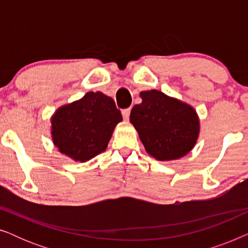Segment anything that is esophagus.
Returning <instances> with one entry per match:
<instances>
[{"instance_id":"34e87169","label":"esophagus","mask_w":248,"mask_h":248,"mask_svg":"<svg viewBox=\"0 0 248 248\" xmlns=\"http://www.w3.org/2000/svg\"><path fill=\"white\" fill-rule=\"evenodd\" d=\"M130 114H131L130 108H126V109L122 110V115H123V118L125 121H128V118H130Z\"/></svg>"}]
</instances>
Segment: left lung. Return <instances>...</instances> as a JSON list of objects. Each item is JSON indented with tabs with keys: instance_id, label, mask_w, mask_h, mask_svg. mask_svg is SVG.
<instances>
[{
	"instance_id": "obj_1",
	"label": "left lung",
	"mask_w": 248,
	"mask_h": 248,
	"mask_svg": "<svg viewBox=\"0 0 248 248\" xmlns=\"http://www.w3.org/2000/svg\"><path fill=\"white\" fill-rule=\"evenodd\" d=\"M142 103L132 108L130 122L145 151L159 161L184 157L200 135V118L191 105L159 90L141 91Z\"/></svg>"
}]
</instances>
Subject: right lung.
Wrapping results in <instances>:
<instances>
[{
  "label": "right lung",
  "mask_w": 248,
  "mask_h": 248,
  "mask_svg": "<svg viewBox=\"0 0 248 248\" xmlns=\"http://www.w3.org/2000/svg\"><path fill=\"white\" fill-rule=\"evenodd\" d=\"M121 111L100 91L87 93L79 100L59 107L50 117V133L61 154L86 162L107 149Z\"/></svg>",
  "instance_id": "right-lung-1"
}]
</instances>
